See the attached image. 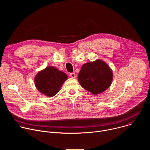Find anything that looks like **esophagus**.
<instances>
[{
    "instance_id": "34e87169",
    "label": "esophagus",
    "mask_w": 150,
    "mask_h": 150,
    "mask_svg": "<svg viewBox=\"0 0 150 150\" xmlns=\"http://www.w3.org/2000/svg\"><path fill=\"white\" fill-rule=\"evenodd\" d=\"M70 76H71V78H75L76 77L75 73H74V72L71 73V74H70Z\"/></svg>"
}]
</instances>
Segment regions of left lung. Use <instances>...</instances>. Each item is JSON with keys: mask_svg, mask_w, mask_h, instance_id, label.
I'll return each mask as SVG.
<instances>
[{"mask_svg": "<svg viewBox=\"0 0 150 150\" xmlns=\"http://www.w3.org/2000/svg\"><path fill=\"white\" fill-rule=\"evenodd\" d=\"M78 78L84 89L96 95L109 87L113 79V73L104 62L97 60L83 64Z\"/></svg>", "mask_w": 150, "mask_h": 150, "instance_id": "1", "label": "left lung"}]
</instances>
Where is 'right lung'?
Wrapping results in <instances>:
<instances>
[{
  "instance_id": "1",
  "label": "right lung",
  "mask_w": 150,
  "mask_h": 150,
  "mask_svg": "<svg viewBox=\"0 0 150 150\" xmlns=\"http://www.w3.org/2000/svg\"><path fill=\"white\" fill-rule=\"evenodd\" d=\"M68 78L66 74L53 67H49L38 72L35 77L37 90L48 97L55 96Z\"/></svg>"
}]
</instances>
